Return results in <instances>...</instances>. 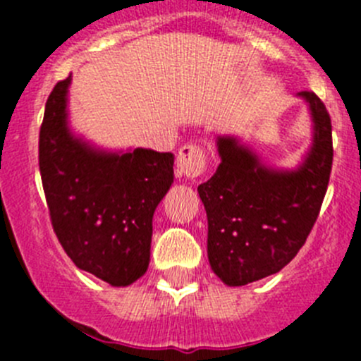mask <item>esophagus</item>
<instances>
[{
  "label": "esophagus",
  "mask_w": 361,
  "mask_h": 361,
  "mask_svg": "<svg viewBox=\"0 0 361 361\" xmlns=\"http://www.w3.org/2000/svg\"><path fill=\"white\" fill-rule=\"evenodd\" d=\"M208 152L200 145H184L177 153V170L190 178H195L206 171Z\"/></svg>",
  "instance_id": "34e87169"
}]
</instances>
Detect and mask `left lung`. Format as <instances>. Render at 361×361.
I'll return each mask as SVG.
<instances>
[{
	"instance_id": "1",
	"label": "left lung",
	"mask_w": 361,
	"mask_h": 361,
	"mask_svg": "<svg viewBox=\"0 0 361 361\" xmlns=\"http://www.w3.org/2000/svg\"><path fill=\"white\" fill-rule=\"evenodd\" d=\"M314 142L296 171L269 170L233 137H220L222 162L197 188L208 215V258L228 286H245L288 266L305 244L324 202L333 168L329 111L314 92Z\"/></svg>"
}]
</instances>
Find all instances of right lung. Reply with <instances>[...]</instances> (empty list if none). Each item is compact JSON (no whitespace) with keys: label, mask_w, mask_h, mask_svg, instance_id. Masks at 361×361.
Wrapping results in <instances>:
<instances>
[{"label":"right lung","mask_w":361,"mask_h":361,"mask_svg":"<svg viewBox=\"0 0 361 361\" xmlns=\"http://www.w3.org/2000/svg\"><path fill=\"white\" fill-rule=\"evenodd\" d=\"M70 75L54 86L39 130V171L50 222L72 262L111 286L149 264L153 212L173 183V155L94 152L66 128Z\"/></svg>","instance_id":"add662e5"}]
</instances>
